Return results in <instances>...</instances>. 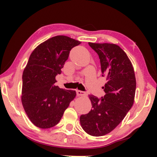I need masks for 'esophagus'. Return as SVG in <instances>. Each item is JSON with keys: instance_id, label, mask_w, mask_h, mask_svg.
<instances>
[{"instance_id": "34e87169", "label": "esophagus", "mask_w": 157, "mask_h": 157, "mask_svg": "<svg viewBox=\"0 0 157 157\" xmlns=\"http://www.w3.org/2000/svg\"><path fill=\"white\" fill-rule=\"evenodd\" d=\"M81 93H83V91H82V90L81 89H79V90H78V91H77V94H78V95H81Z\"/></svg>"}]
</instances>
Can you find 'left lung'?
Instances as JSON below:
<instances>
[{"mask_svg": "<svg viewBox=\"0 0 157 157\" xmlns=\"http://www.w3.org/2000/svg\"><path fill=\"white\" fill-rule=\"evenodd\" d=\"M81 44L66 36H57L34 49L23 73L21 102L29 119L40 128L53 127L76 94L56 85V76L68 59L70 51Z\"/></svg>", "mask_w": 157, "mask_h": 157, "instance_id": "left-lung-1", "label": "left lung"}]
</instances>
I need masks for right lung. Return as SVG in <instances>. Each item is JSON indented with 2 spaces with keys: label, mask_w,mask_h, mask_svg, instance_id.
<instances>
[{
  "label": "right lung",
  "mask_w": 157,
  "mask_h": 157,
  "mask_svg": "<svg viewBox=\"0 0 157 157\" xmlns=\"http://www.w3.org/2000/svg\"><path fill=\"white\" fill-rule=\"evenodd\" d=\"M94 50L100 59L101 72L106 77L98 98L89 96L92 108L80 117L81 127L94 136H104L124 119L134 101L136 78L132 63L119 46L98 44Z\"/></svg>",
  "instance_id": "1"
}]
</instances>
